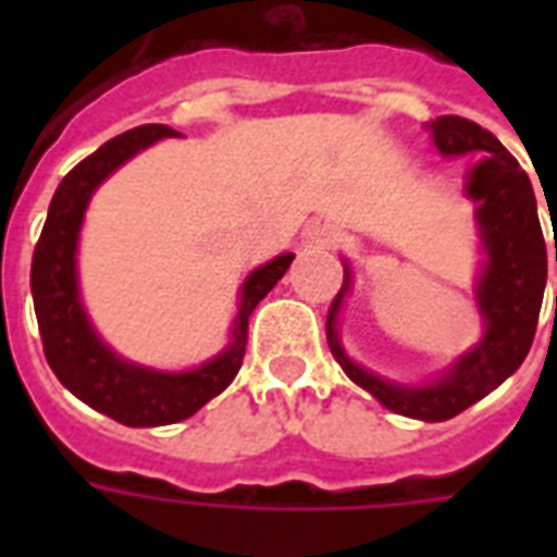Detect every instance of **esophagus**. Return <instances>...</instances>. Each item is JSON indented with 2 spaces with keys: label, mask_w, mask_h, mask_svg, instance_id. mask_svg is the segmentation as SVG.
<instances>
[{
  "label": "esophagus",
  "mask_w": 557,
  "mask_h": 557,
  "mask_svg": "<svg viewBox=\"0 0 557 557\" xmlns=\"http://www.w3.org/2000/svg\"><path fill=\"white\" fill-rule=\"evenodd\" d=\"M306 236H309V243L318 245V248H332V245L341 243V231L332 225H312Z\"/></svg>",
  "instance_id": "obj_1"
}]
</instances>
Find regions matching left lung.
Returning <instances> with one entry per match:
<instances>
[{
    "label": "left lung",
    "mask_w": 557,
    "mask_h": 557,
    "mask_svg": "<svg viewBox=\"0 0 557 557\" xmlns=\"http://www.w3.org/2000/svg\"><path fill=\"white\" fill-rule=\"evenodd\" d=\"M428 133L445 159L476 156L466 176V196L474 201L483 253L474 277L483 335L474 347L454 358V364L422 384H405L367 370L341 344L338 314L356 280L349 260H344V286L330 306L326 341L341 370L387 410L422 422H445L500 387L529 356L544 304L546 243L532 182L488 129L459 115H442L428 124Z\"/></svg>",
    "instance_id": "obj_1"
}]
</instances>
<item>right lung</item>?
Masks as SVG:
<instances>
[{
  "instance_id": "add662e5",
  "label": "right lung",
  "mask_w": 557,
  "mask_h": 557,
  "mask_svg": "<svg viewBox=\"0 0 557 557\" xmlns=\"http://www.w3.org/2000/svg\"><path fill=\"white\" fill-rule=\"evenodd\" d=\"M176 135V129L164 124L135 126L103 144L89 159H83L57 187L30 262V295L48 367L69 393L95 407L98 413L129 428L182 422L234 381L243 367L248 318L295 260L292 251L280 253L245 277L227 347L193 370L176 372L135 364L129 358L117 356L100 338L83 306L77 274V248L86 208L95 190L117 168H124L133 156L161 138Z\"/></svg>"
}]
</instances>
